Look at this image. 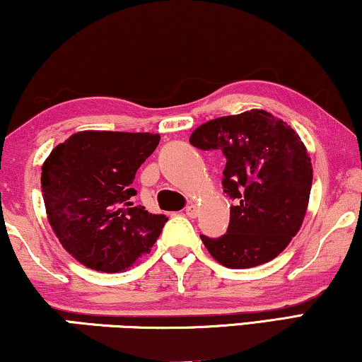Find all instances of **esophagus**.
<instances>
[{
  "instance_id": "1",
  "label": "esophagus",
  "mask_w": 362,
  "mask_h": 362,
  "mask_svg": "<svg viewBox=\"0 0 362 362\" xmlns=\"http://www.w3.org/2000/svg\"><path fill=\"white\" fill-rule=\"evenodd\" d=\"M185 215H187L188 218H195V216L198 215L197 206H195V205H188V206L185 208Z\"/></svg>"
}]
</instances>
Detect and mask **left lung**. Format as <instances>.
I'll list each match as a JSON object with an SVG mask.
<instances>
[{
  "instance_id": "1",
  "label": "left lung",
  "mask_w": 362,
  "mask_h": 362,
  "mask_svg": "<svg viewBox=\"0 0 362 362\" xmlns=\"http://www.w3.org/2000/svg\"><path fill=\"white\" fill-rule=\"evenodd\" d=\"M190 144L223 151V188L234 200L226 234H200L208 252L230 269L277 257L302 226L312 190V162L300 136L267 111L249 110L198 126Z\"/></svg>"
}]
</instances>
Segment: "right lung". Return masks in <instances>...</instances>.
Instances as JSON below:
<instances>
[{"label": "right lung", "mask_w": 362, "mask_h": 362, "mask_svg": "<svg viewBox=\"0 0 362 362\" xmlns=\"http://www.w3.org/2000/svg\"><path fill=\"white\" fill-rule=\"evenodd\" d=\"M159 141L151 132L80 131L45 159L40 187L47 220L85 267L121 272L151 252L167 218L131 206L129 198L137 169Z\"/></svg>", "instance_id": "1"}]
</instances>
